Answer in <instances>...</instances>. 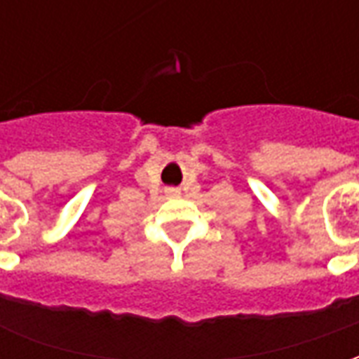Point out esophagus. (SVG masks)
<instances>
[{"instance_id":"34e87169","label":"esophagus","mask_w":359,"mask_h":359,"mask_svg":"<svg viewBox=\"0 0 359 359\" xmlns=\"http://www.w3.org/2000/svg\"><path fill=\"white\" fill-rule=\"evenodd\" d=\"M175 192H177V190H169V194H175Z\"/></svg>"}]
</instances>
